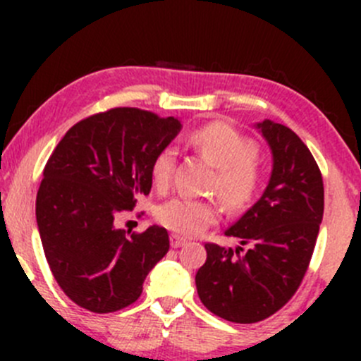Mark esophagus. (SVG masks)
<instances>
[{
  "label": "esophagus",
  "instance_id": "1",
  "mask_svg": "<svg viewBox=\"0 0 361 361\" xmlns=\"http://www.w3.org/2000/svg\"><path fill=\"white\" fill-rule=\"evenodd\" d=\"M185 243H187V241H185L181 235H178V234L171 235V246H173V248H180V246H183Z\"/></svg>",
  "mask_w": 361,
  "mask_h": 361
}]
</instances>
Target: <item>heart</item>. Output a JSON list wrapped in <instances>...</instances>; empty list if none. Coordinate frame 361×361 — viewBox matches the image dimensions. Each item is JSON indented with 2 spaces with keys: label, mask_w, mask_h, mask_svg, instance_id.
<instances>
[{
  "label": "heart",
  "mask_w": 361,
  "mask_h": 361,
  "mask_svg": "<svg viewBox=\"0 0 361 361\" xmlns=\"http://www.w3.org/2000/svg\"><path fill=\"white\" fill-rule=\"evenodd\" d=\"M190 145L201 157L216 169L213 188L232 209H241L253 201L260 183L257 147L225 123H209L192 130ZM176 164V150L164 147L152 162V180L155 187L169 185ZM218 218V206L211 201L192 197H174L157 209V220L164 227L181 235H197Z\"/></svg>",
  "instance_id": "obj_1"
}]
</instances>
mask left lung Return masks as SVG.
I'll use <instances>...</instances> for the list:
<instances>
[{
	"instance_id": "8db88e82",
	"label": "left lung",
	"mask_w": 361,
	"mask_h": 361,
	"mask_svg": "<svg viewBox=\"0 0 361 361\" xmlns=\"http://www.w3.org/2000/svg\"><path fill=\"white\" fill-rule=\"evenodd\" d=\"M272 150L264 195L225 234L235 250L206 243L195 274L199 298L232 323H257L278 312L300 286L323 218V178L304 141L281 123H257Z\"/></svg>"
}]
</instances>
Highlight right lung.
<instances>
[{"mask_svg":"<svg viewBox=\"0 0 361 361\" xmlns=\"http://www.w3.org/2000/svg\"><path fill=\"white\" fill-rule=\"evenodd\" d=\"M180 120L111 108L71 127L43 169L36 221L57 285L80 307L106 314L140 298L148 272L169 250L164 227H115L152 190V162Z\"/></svg>","mask_w":361,"mask_h":361,"instance_id":"right-lung-1","label":"right lung"}]
</instances>
